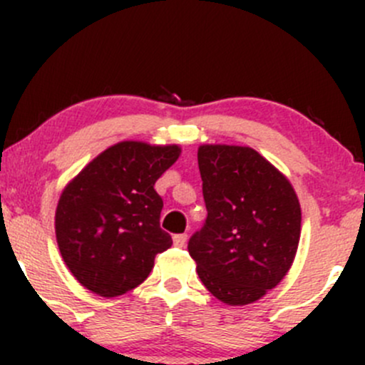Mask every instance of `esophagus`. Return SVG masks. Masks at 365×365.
<instances>
[{"mask_svg": "<svg viewBox=\"0 0 365 365\" xmlns=\"http://www.w3.org/2000/svg\"><path fill=\"white\" fill-rule=\"evenodd\" d=\"M187 235L183 233V235H175V237H173V244L176 245V247H185V244H187Z\"/></svg>", "mask_w": 365, "mask_h": 365, "instance_id": "obj_1", "label": "esophagus"}]
</instances>
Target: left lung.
I'll return each mask as SVG.
<instances>
[{
  "instance_id": "1",
  "label": "left lung",
  "mask_w": 365,
  "mask_h": 365,
  "mask_svg": "<svg viewBox=\"0 0 365 365\" xmlns=\"http://www.w3.org/2000/svg\"><path fill=\"white\" fill-rule=\"evenodd\" d=\"M208 217L189 240L197 275L227 305L267 295L292 268L300 203L289 180L249 146L197 148Z\"/></svg>"
}]
</instances>
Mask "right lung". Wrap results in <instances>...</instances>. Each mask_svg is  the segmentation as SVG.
<instances>
[{"label":"right lung","mask_w":365,"mask_h":365,"mask_svg":"<svg viewBox=\"0 0 365 365\" xmlns=\"http://www.w3.org/2000/svg\"><path fill=\"white\" fill-rule=\"evenodd\" d=\"M178 145L121 141L95 157L61 192L58 247L73 277L113 298L138 288L173 240L160 230L157 180L178 160Z\"/></svg>","instance_id":"obj_1"}]
</instances>
